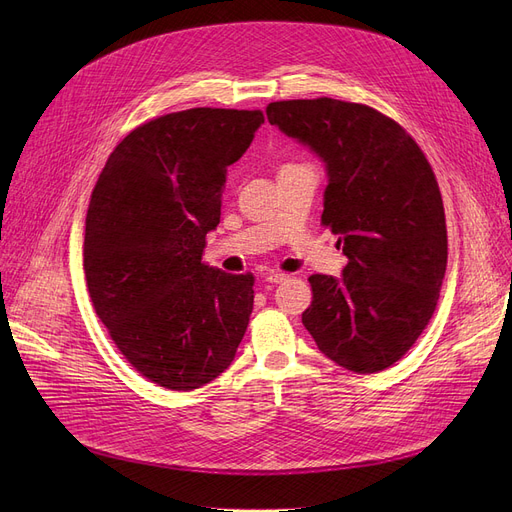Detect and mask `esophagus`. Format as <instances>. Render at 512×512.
I'll return each instance as SVG.
<instances>
[{"mask_svg": "<svg viewBox=\"0 0 512 512\" xmlns=\"http://www.w3.org/2000/svg\"><path fill=\"white\" fill-rule=\"evenodd\" d=\"M288 276L286 274H278V272H272V274H267L265 276V282L267 284H280V282H284Z\"/></svg>", "mask_w": 512, "mask_h": 512, "instance_id": "esophagus-1", "label": "esophagus"}]
</instances>
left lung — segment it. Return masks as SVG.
Masks as SVG:
<instances>
[{"label": "left lung", "mask_w": 512, "mask_h": 512, "mask_svg": "<svg viewBox=\"0 0 512 512\" xmlns=\"http://www.w3.org/2000/svg\"><path fill=\"white\" fill-rule=\"evenodd\" d=\"M265 114L326 164L321 224L348 259L340 278H309L303 326L340 367L384 371L415 344L440 299L448 238L434 170L411 134L369 105L292 99Z\"/></svg>", "instance_id": "left-lung-1"}]
</instances>
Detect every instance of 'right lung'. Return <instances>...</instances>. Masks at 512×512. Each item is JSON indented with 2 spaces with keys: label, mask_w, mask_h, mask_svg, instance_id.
Listing matches in <instances>:
<instances>
[{
  "label": "right lung",
  "mask_w": 512,
  "mask_h": 512,
  "mask_svg": "<svg viewBox=\"0 0 512 512\" xmlns=\"http://www.w3.org/2000/svg\"><path fill=\"white\" fill-rule=\"evenodd\" d=\"M259 110H193L134 128L107 157L85 226L93 307L126 361L168 390H195L234 361L253 311V274L203 263L228 166Z\"/></svg>",
  "instance_id": "obj_1"
}]
</instances>
